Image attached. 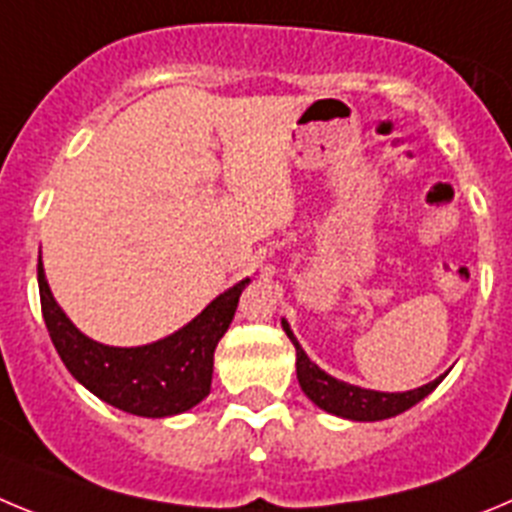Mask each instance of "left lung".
<instances>
[{"label":"left lung","instance_id":"1","mask_svg":"<svg viewBox=\"0 0 512 512\" xmlns=\"http://www.w3.org/2000/svg\"><path fill=\"white\" fill-rule=\"evenodd\" d=\"M283 331L296 347V372L301 390L319 405L321 411L334 413V416L349 418V421H382V418H393L398 413L408 411L418 400L426 398L431 390H436L444 375L436 377L434 382L421 385L416 390H405V393H380V390H367L359 385H349L344 380H336L329 372L321 370L319 365H313L298 339L290 331L288 321L283 319Z\"/></svg>","mask_w":512,"mask_h":512}]
</instances>
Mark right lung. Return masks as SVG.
<instances>
[{"instance_id":"1","label":"right lung","mask_w":512,"mask_h":512,"mask_svg":"<svg viewBox=\"0 0 512 512\" xmlns=\"http://www.w3.org/2000/svg\"><path fill=\"white\" fill-rule=\"evenodd\" d=\"M247 283L250 278L224 290L196 319L160 342L145 347H107L71 324L55 303L45 280L43 260H38L43 319L63 365L96 398L145 418L178 416L209 395L214 349L232 324Z\"/></svg>"}]
</instances>
